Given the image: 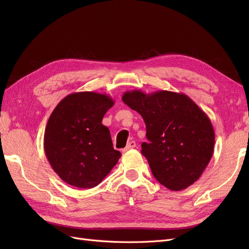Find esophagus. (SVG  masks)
<instances>
[{
  "label": "esophagus",
  "instance_id": "1",
  "mask_svg": "<svg viewBox=\"0 0 249 249\" xmlns=\"http://www.w3.org/2000/svg\"><path fill=\"white\" fill-rule=\"evenodd\" d=\"M134 147H136V142L132 140V141H130L129 143H127L126 146L123 149V152L124 153V152H126V150H130V149H132V148H134Z\"/></svg>",
  "mask_w": 249,
  "mask_h": 249
}]
</instances>
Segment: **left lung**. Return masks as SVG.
I'll use <instances>...</instances> for the list:
<instances>
[{
	"instance_id": "1",
	"label": "left lung",
	"mask_w": 249,
	"mask_h": 249,
	"mask_svg": "<svg viewBox=\"0 0 249 249\" xmlns=\"http://www.w3.org/2000/svg\"><path fill=\"white\" fill-rule=\"evenodd\" d=\"M122 99L144 120L148 141L141 154L158 182L172 191L196 182L214 153L215 133L206 113L189 96L167 90H132Z\"/></svg>"
}]
</instances>
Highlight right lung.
Listing matches in <instances>:
<instances>
[{
    "label": "right lung",
    "mask_w": 249,
    "mask_h": 249,
    "mask_svg": "<svg viewBox=\"0 0 249 249\" xmlns=\"http://www.w3.org/2000/svg\"><path fill=\"white\" fill-rule=\"evenodd\" d=\"M114 101L93 91L71 93L48 120L43 147L52 168L71 186L90 189L106 178L119 160L110 131L102 124Z\"/></svg>",
    "instance_id": "obj_1"
}]
</instances>
